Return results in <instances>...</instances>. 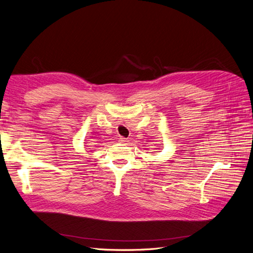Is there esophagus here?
<instances>
[{
	"instance_id": "obj_1",
	"label": "esophagus",
	"mask_w": 253,
	"mask_h": 253,
	"mask_svg": "<svg viewBox=\"0 0 253 253\" xmlns=\"http://www.w3.org/2000/svg\"><path fill=\"white\" fill-rule=\"evenodd\" d=\"M118 141L121 142V143H126V142H127L128 140H127V138H125V137H119Z\"/></svg>"
}]
</instances>
